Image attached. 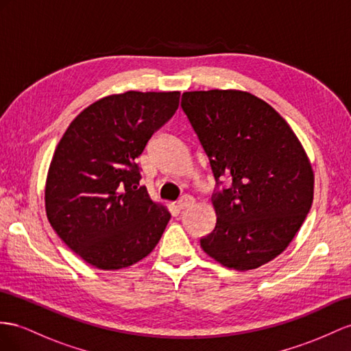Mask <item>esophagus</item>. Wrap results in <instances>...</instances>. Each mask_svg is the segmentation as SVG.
Segmentation results:
<instances>
[{
    "instance_id": "1",
    "label": "esophagus",
    "mask_w": 351,
    "mask_h": 351,
    "mask_svg": "<svg viewBox=\"0 0 351 351\" xmlns=\"http://www.w3.org/2000/svg\"><path fill=\"white\" fill-rule=\"evenodd\" d=\"M194 203V199L191 195H182L181 199L178 200V203H176V208L179 209V210H185V209H188L190 208V206Z\"/></svg>"
}]
</instances>
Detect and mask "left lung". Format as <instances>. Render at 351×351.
Segmentation results:
<instances>
[{"label":"left lung","instance_id":"1","mask_svg":"<svg viewBox=\"0 0 351 351\" xmlns=\"http://www.w3.org/2000/svg\"><path fill=\"white\" fill-rule=\"evenodd\" d=\"M181 106L217 182V226L200 246L239 271L269 263L313 203V170L298 138L273 106L240 90L185 92Z\"/></svg>","mask_w":351,"mask_h":351}]
</instances>
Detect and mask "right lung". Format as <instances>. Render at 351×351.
Here are the masks:
<instances>
[{
    "label": "right lung",
    "mask_w": 351,
    "mask_h": 351,
    "mask_svg": "<svg viewBox=\"0 0 351 351\" xmlns=\"http://www.w3.org/2000/svg\"><path fill=\"white\" fill-rule=\"evenodd\" d=\"M179 92H125L69 124L46 182L49 222L90 265L120 269L156 247L170 219L141 186L136 158L179 106Z\"/></svg>",
    "instance_id": "right-lung-1"
}]
</instances>
